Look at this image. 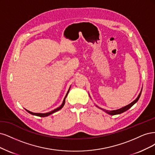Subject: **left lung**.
Instances as JSON below:
<instances>
[{
	"instance_id": "left-lung-1",
	"label": "left lung",
	"mask_w": 155,
	"mask_h": 155,
	"mask_svg": "<svg viewBox=\"0 0 155 155\" xmlns=\"http://www.w3.org/2000/svg\"><path fill=\"white\" fill-rule=\"evenodd\" d=\"M141 93H142V91H140V94H139V95L138 96V97H137L135 100H134V101L133 102H131V104H129V105H127V106H125V107H122V108L119 109H117V110L107 111V110H105V109H102V108H100V107H99V108L101 109L102 110L104 111L105 112H106L107 113H108V114H111V115H114V114H121V113H124V112H125V111H126L127 110H128V109H129V108H131V107L133 106V105L138 101V99L140 98V95H141Z\"/></svg>"
}]
</instances>
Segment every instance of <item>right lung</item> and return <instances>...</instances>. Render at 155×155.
<instances>
[{"label":"right lung","mask_w":155,"mask_h":155,"mask_svg":"<svg viewBox=\"0 0 155 155\" xmlns=\"http://www.w3.org/2000/svg\"><path fill=\"white\" fill-rule=\"evenodd\" d=\"M69 89H70V88H69ZM69 90H68V93H67V94H66V97H64V99L63 102H62V104L61 106H60V107H57V109H54V110H53V111H50V112H48V113H33V112H31V111H29L26 110H26L29 113H30V114H33V115H35V116L41 117H48V116H49V115H50V114H51L52 113H54V112H56V111H57L60 110V109H62V108L63 107V106H64V104H65V100H66V98L67 97V96H68V93H69Z\"/></svg>","instance_id":"right-lung-1"}]
</instances>
